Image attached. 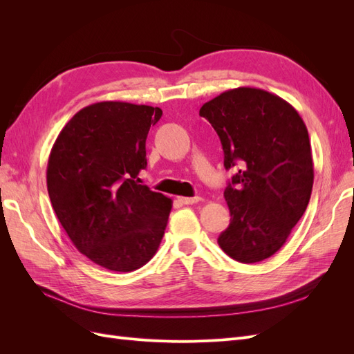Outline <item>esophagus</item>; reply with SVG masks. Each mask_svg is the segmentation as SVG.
<instances>
[{"label": "esophagus", "mask_w": 354, "mask_h": 354, "mask_svg": "<svg viewBox=\"0 0 354 354\" xmlns=\"http://www.w3.org/2000/svg\"><path fill=\"white\" fill-rule=\"evenodd\" d=\"M201 201L199 196H195V198H178V202L185 203V205H194V203H198Z\"/></svg>", "instance_id": "1"}]
</instances>
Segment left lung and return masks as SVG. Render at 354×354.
Wrapping results in <instances>:
<instances>
[{
  "mask_svg": "<svg viewBox=\"0 0 354 354\" xmlns=\"http://www.w3.org/2000/svg\"><path fill=\"white\" fill-rule=\"evenodd\" d=\"M217 131L226 169L230 224L217 242L233 260L251 264L282 248L308 205L313 159L304 121L279 95L239 87L202 106Z\"/></svg>",
  "mask_w": 354,
  "mask_h": 354,
  "instance_id": "obj_1",
  "label": "left lung"
}]
</instances>
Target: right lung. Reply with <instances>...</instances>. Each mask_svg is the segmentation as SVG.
<instances>
[{
  "mask_svg": "<svg viewBox=\"0 0 354 354\" xmlns=\"http://www.w3.org/2000/svg\"><path fill=\"white\" fill-rule=\"evenodd\" d=\"M162 111L100 102L63 127L50 152L47 189L72 243L112 272L140 269L156 254L173 201L140 185L146 138Z\"/></svg>",
  "mask_w": 354,
  "mask_h": 354,
  "instance_id": "1",
  "label": "right lung"
}]
</instances>
